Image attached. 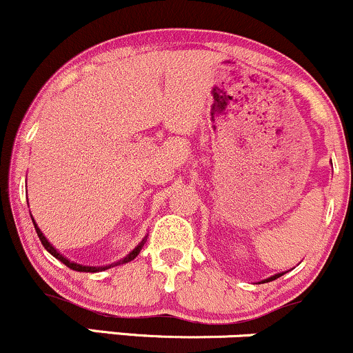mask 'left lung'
<instances>
[{
    "label": "left lung",
    "mask_w": 353,
    "mask_h": 353,
    "mask_svg": "<svg viewBox=\"0 0 353 353\" xmlns=\"http://www.w3.org/2000/svg\"><path fill=\"white\" fill-rule=\"evenodd\" d=\"M285 274V271H281V273H276V274H273V276H270V278H266V280H263V281H259V283H268V281H273V280H276V278H280V276H283Z\"/></svg>",
    "instance_id": "left-lung-1"
}]
</instances>
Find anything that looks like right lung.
Here are the masks:
<instances>
[{
	"label": "right lung",
	"instance_id": "right-lung-1",
	"mask_svg": "<svg viewBox=\"0 0 353 353\" xmlns=\"http://www.w3.org/2000/svg\"><path fill=\"white\" fill-rule=\"evenodd\" d=\"M33 221V226H34V231H37V234H38V238H40V241H41V245L45 246V250L48 251L50 254H52V256H55L58 261H61L63 263L65 266H68L70 270H75V271H82V273H97V271H103V270H108V268H114V266H119V265H125V263H129V261H132V259L137 256L139 253H141V250L142 248H144V245H145V239H147V236L144 239H142L141 243H139L137 246L134 248L132 251H130L129 254H127V256H123L122 259H119V261H115V263H112V265H107V266H85V265H80V263H75V261H70V259L67 258V256H63V254H60V251L57 250L55 246L52 245V243L48 241V239L45 238V234L41 233V230L40 228H38V224L34 223V219H32Z\"/></svg>",
	"mask_w": 353,
	"mask_h": 353
}]
</instances>
